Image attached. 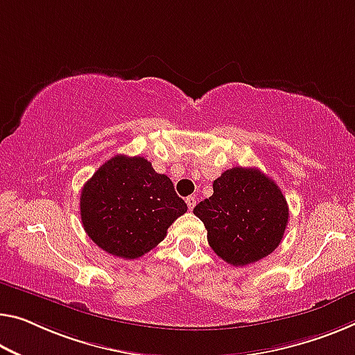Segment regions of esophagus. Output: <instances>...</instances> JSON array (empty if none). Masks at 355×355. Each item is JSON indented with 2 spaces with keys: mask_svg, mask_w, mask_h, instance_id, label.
<instances>
[{
  "mask_svg": "<svg viewBox=\"0 0 355 355\" xmlns=\"http://www.w3.org/2000/svg\"><path fill=\"white\" fill-rule=\"evenodd\" d=\"M185 203H187V206H189V209L192 211L193 208H195V205H196V198L193 195H190V196H187V198H185Z\"/></svg>",
  "mask_w": 355,
  "mask_h": 355,
  "instance_id": "34e87169",
  "label": "esophagus"
}]
</instances>
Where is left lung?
<instances>
[{
	"label": "left lung",
	"instance_id": "obj_1",
	"mask_svg": "<svg viewBox=\"0 0 355 355\" xmlns=\"http://www.w3.org/2000/svg\"><path fill=\"white\" fill-rule=\"evenodd\" d=\"M214 193L193 214L205 223L208 243L222 260L244 266L270 255L284 236L288 206L272 179L257 168L234 166L212 184Z\"/></svg>",
	"mask_w": 355,
	"mask_h": 355
}]
</instances>
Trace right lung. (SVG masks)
Here are the masks:
<instances>
[{"mask_svg": "<svg viewBox=\"0 0 355 355\" xmlns=\"http://www.w3.org/2000/svg\"><path fill=\"white\" fill-rule=\"evenodd\" d=\"M185 211L171 179L155 173L144 157H112L80 192L85 233L98 248L127 260L154 249Z\"/></svg>", "mask_w": 355, "mask_h": 355, "instance_id": "add662e5", "label": "right lung"}]
</instances>
